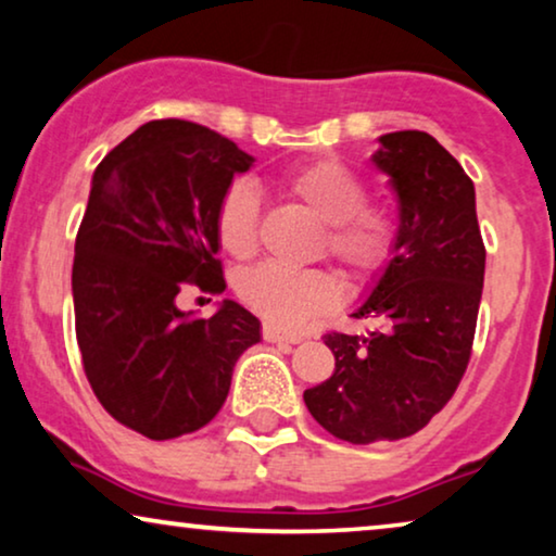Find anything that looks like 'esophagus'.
<instances>
[{
    "mask_svg": "<svg viewBox=\"0 0 556 556\" xmlns=\"http://www.w3.org/2000/svg\"><path fill=\"white\" fill-rule=\"evenodd\" d=\"M263 339L270 341V344H301V341H303L301 333L283 331V329H278V326H273V324L263 326Z\"/></svg>",
    "mask_w": 556,
    "mask_h": 556,
    "instance_id": "1",
    "label": "esophagus"
}]
</instances>
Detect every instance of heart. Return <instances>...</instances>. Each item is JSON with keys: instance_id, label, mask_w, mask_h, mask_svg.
I'll list each match as a JSON object with an SVG mask.
<instances>
[{"instance_id": "b5f03b06", "label": "heart", "mask_w": 556, "mask_h": 556, "mask_svg": "<svg viewBox=\"0 0 556 556\" xmlns=\"http://www.w3.org/2000/svg\"><path fill=\"white\" fill-rule=\"evenodd\" d=\"M286 192L326 223V245L349 270L371 278L397 250L400 225L387 207L367 202V187L344 164L318 159L295 166L283 179ZM257 194L248 181H235L217 207V238L232 257L257 250ZM240 299L278 326H301L339 301V280L326 270H291L261 265L240 278Z\"/></svg>"}]
</instances>
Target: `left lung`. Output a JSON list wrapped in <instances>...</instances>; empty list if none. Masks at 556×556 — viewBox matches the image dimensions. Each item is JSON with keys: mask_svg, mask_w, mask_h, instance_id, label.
<instances>
[{"mask_svg": "<svg viewBox=\"0 0 556 556\" xmlns=\"http://www.w3.org/2000/svg\"><path fill=\"white\" fill-rule=\"evenodd\" d=\"M371 164L397 194L400 240L352 311L367 333H326L333 375L303 392L308 413L354 445L415 435L453 397L473 346L485 248L476 189L425 131L379 136Z\"/></svg>", "mask_w": 556, "mask_h": 556, "instance_id": "8db88e82", "label": "left lung"}]
</instances>
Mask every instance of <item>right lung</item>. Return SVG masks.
<instances>
[{
    "instance_id": "right-lung-1",
    "label": "right lung",
    "mask_w": 556,
    "mask_h": 556,
    "mask_svg": "<svg viewBox=\"0 0 556 556\" xmlns=\"http://www.w3.org/2000/svg\"><path fill=\"white\" fill-rule=\"evenodd\" d=\"M255 159L192 121H149L98 164L75 238L73 303L83 369L121 425L172 440L225 405L261 321L225 299L210 318L177 306L223 293L217 207Z\"/></svg>"
}]
</instances>
